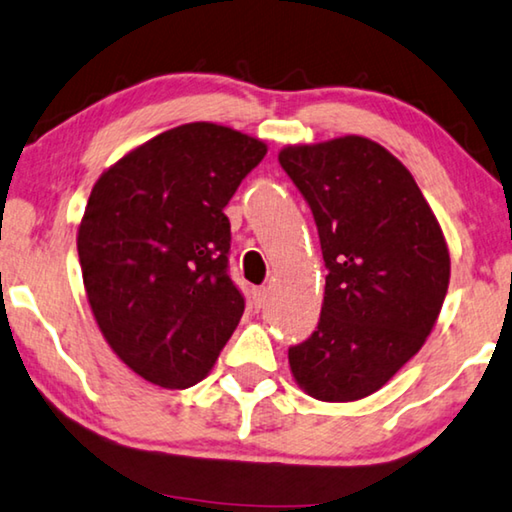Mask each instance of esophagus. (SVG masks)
Instances as JSON below:
<instances>
[{
  "label": "esophagus",
  "instance_id": "obj_1",
  "mask_svg": "<svg viewBox=\"0 0 512 512\" xmlns=\"http://www.w3.org/2000/svg\"><path fill=\"white\" fill-rule=\"evenodd\" d=\"M265 300H267V288L265 286L254 288V304L258 306V309H261V306L265 304Z\"/></svg>",
  "mask_w": 512,
  "mask_h": 512
}]
</instances>
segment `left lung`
Here are the masks:
<instances>
[{"label": "left lung", "instance_id": "1", "mask_svg": "<svg viewBox=\"0 0 512 512\" xmlns=\"http://www.w3.org/2000/svg\"><path fill=\"white\" fill-rule=\"evenodd\" d=\"M279 164L309 203L327 267L316 332L290 345L309 396L348 403L384 387L442 311L451 258L410 171L364 137L288 146Z\"/></svg>", "mask_w": 512, "mask_h": 512}]
</instances>
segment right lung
<instances>
[{
  "mask_svg": "<svg viewBox=\"0 0 512 512\" xmlns=\"http://www.w3.org/2000/svg\"><path fill=\"white\" fill-rule=\"evenodd\" d=\"M265 153L238 130L187 123L93 185L77 233L86 297L119 359L157 387L203 380L238 327L224 208Z\"/></svg>",
  "mask_w": 512,
  "mask_h": 512,
  "instance_id": "obj_1",
  "label": "right lung"
}]
</instances>
